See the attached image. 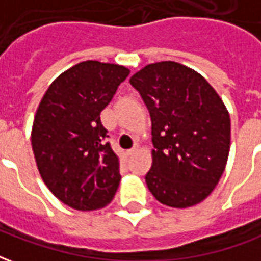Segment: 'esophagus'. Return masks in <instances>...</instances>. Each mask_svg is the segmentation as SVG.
Instances as JSON below:
<instances>
[{"instance_id":"esophagus-1","label":"esophagus","mask_w":261,"mask_h":261,"mask_svg":"<svg viewBox=\"0 0 261 261\" xmlns=\"http://www.w3.org/2000/svg\"><path fill=\"white\" fill-rule=\"evenodd\" d=\"M137 149H138V145H136V147H133V148H131V149H127V151H125V153H127V155L130 156V155H133V153L137 152Z\"/></svg>"}]
</instances>
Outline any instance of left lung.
<instances>
[{
  "instance_id": "obj_1",
  "label": "left lung",
  "mask_w": 261,
  "mask_h": 261,
  "mask_svg": "<svg viewBox=\"0 0 261 261\" xmlns=\"http://www.w3.org/2000/svg\"><path fill=\"white\" fill-rule=\"evenodd\" d=\"M152 121V166L145 181L168 207L205 200L224 173L230 148L226 106L207 80L175 61L145 65L130 78Z\"/></svg>"
}]
</instances>
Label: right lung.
<instances>
[{"instance_id": "add662e5", "label": "right lung", "mask_w": 261, "mask_h": 261, "mask_svg": "<svg viewBox=\"0 0 261 261\" xmlns=\"http://www.w3.org/2000/svg\"><path fill=\"white\" fill-rule=\"evenodd\" d=\"M130 69L82 61L48 86L35 114L32 148L48 190L78 211L106 207L119 187V156L106 142L100 112Z\"/></svg>"}]
</instances>
